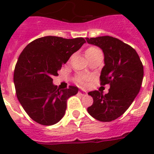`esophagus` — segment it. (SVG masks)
<instances>
[{
	"mask_svg": "<svg viewBox=\"0 0 154 154\" xmlns=\"http://www.w3.org/2000/svg\"><path fill=\"white\" fill-rule=\"evenodd\" d=\"M78 94H79L80 95H82V96H84V95H86L87 93H86V91H85V90H82V89H81V90H79V91H78Z\"/></svg>",
	"mask_w": 154,
	"mask_h": 154,
	"instance_id": "esophagus-1",
	"label": "esophagus"
}]
</instances>
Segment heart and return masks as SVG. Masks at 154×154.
Returning <instances> with one entry per match:
<instances>
[{"instance_id":"obj_1","label":"heart","mask_w":154,"mask_h":154,"mask_svg":"<svg viewBox=\"0 0 154 154\" xmlns=\"http://www.w3.org/2000/svg\"><path fill=\"white\" fill-rule=\"evenodd\" d=\"M99 51H101V49H98L97 47L90 46L86 49L85 54H86V56L88 57V56L91 55V54H93V53H96V52H99ZM88 80H89V77H87V76L78 75V76L76 77V82H77L79 85H85Z\"/></svg>"}]
</instances>
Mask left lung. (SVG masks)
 Segmentation results:
<instances>
[{"label":"left lung","mask_w":154,"mask_h":154,"mask_svg":"<svg viewBox=\"0 0 154 154\" xmlns=\"http://www.w3.org/2000/svg\"><path fill=\"white\" fill-rule=\"evenodd\" d=\"M86 41L102 49L105 66L100 82L101 85H110L105 95L97 90L89 92L94 103L87 111L100 122H112L128 109L138 94L143 80V65L136 50L117 38L103 36L86 37Z\"/></svg>","instance_id":"left-lung-1"}]
</instances>
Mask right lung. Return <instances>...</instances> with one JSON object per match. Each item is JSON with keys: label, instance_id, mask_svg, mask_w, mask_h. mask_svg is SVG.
Masks as SVG:
<instances>
[{"label": "right lung", "instance_id": "add662e5", "mask_svg": "<svg viewBox=\"0 0 154 154\" xmlns=\"http://www.w3.org/2000/svg\"><path fill=\"white\" fill-rule=\"evenodd\" d=\"M85 43L83 37L65 39L47 36L30 42L18 57L13 82L20 105L34 122L43 125L57 123L66 110L67 100L77 94L69 85L60 89L53 84V76Z\"/></svg>", "mask_w": 154, "mask_h": 154}]
</instances>
